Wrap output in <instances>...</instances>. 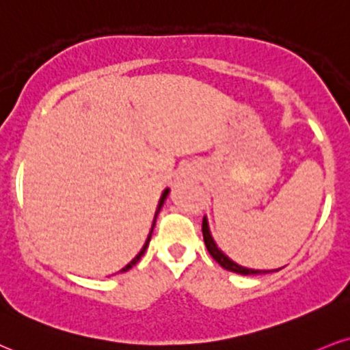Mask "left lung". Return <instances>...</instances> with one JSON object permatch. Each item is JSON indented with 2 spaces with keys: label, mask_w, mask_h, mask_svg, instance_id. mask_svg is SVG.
<instances>
[{
  "label": "left lung",
  "mask_w": 350,
  "mask_h": 350,
  "mask_svg": "<svg viewBox=\"0 0 350 350\" xmlns=\"http://www.w3.org/2000/svg\"><path fill=\"white\" fill-rule=\"evenodd\" d=\"M202 233H204V241H205V246H207V251L210 252V256H212V258L215 259L223 269H226V271L241 273V275H254V273L273 272V271H259V269L243 267V266H239V264L234 262V260H231L226 254H223L220 247L217 246V243L213 241L212 234H210L208 221H207V218H205V217H204V221H202ZM275 271H280V269H275Z\"/></svg>",
  "instance_id": "obj_1"
}]
</instances>
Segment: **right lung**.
<instances>
[{
	"instance_id": "1",
	"label": "right lung",
	"mask_w": 350,
	"mask_h": 350,
	"mask_svg": "<svg viewBox=\"0 0 350 350\" xmlns=\"http://www.w3.org/2000/svg\"><path fill=\"white\" fill-rule=\"evenodd\" d=\"M167 193H170V189H164V192L161 193V199H159V204H158V208H157V213H154V220H153V225H151V231H150V234H148V238H146V241H145V244H143V247H142V251L138 252L137 256H135V258L130 260V262L127 264V266H125L124 269H122L120 272H127L129 269H132L135 264L138 262V260H140V258L143 254H145V251H146V247H148V244H150V239H151V233H153V228H154V223H157V217H158V213H159V210H161V207H163V204H164V200H166V197H167Z\"/></svg>"
}]
</instances>
